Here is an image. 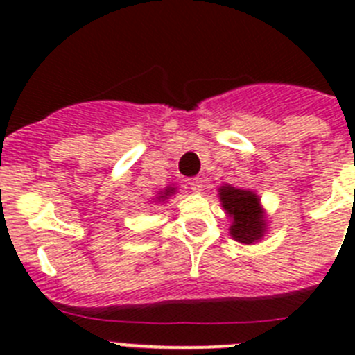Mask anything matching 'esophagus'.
Listing matches in <instances>:
<instances>
[{"instance_id": "1", "label": "esophagus", "mask_w": 355, "mask_h": 355, "mask_svg": "<svg viewBox=\"0 0 355 355\" xmlns=\"http://www.w3.org/2000/svg\"><path fill=\"white\" fill-rule=\"evenodd\" d=\"M189 185H191V189L194 192H200L204 187V180L202 178H191V180H189Z\"/></svg>"}]
</instances>
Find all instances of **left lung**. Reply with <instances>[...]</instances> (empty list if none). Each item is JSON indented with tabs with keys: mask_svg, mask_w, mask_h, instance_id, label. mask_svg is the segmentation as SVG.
Segmentation results:
<instances>
[{
	"mask_svg": "<svg viewBox=\"0 0 355 355\" xmlns=\"http://www.w3.org/2000/svg\"><path fill=\"white\" fill-rule=\"evenodd\" d=\"M218 198L232 221L228 230L234 241L249 245L263 241L268 232V218L256 192L223 184L218 189Z\"/></svg>",
	"mask_w": 355,
	"mask_h": 355,
	"instance_id": "left-lung-1",
	"label": "left lung"
}]
</instances>
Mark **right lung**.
<instances>
[{
	"label": "right lung",
	"instance_id": "add662e5",
	"mask_svg": "<svg viewBox=\"0 0 355 355\" xmlns=\"http://www.w3.org/2000/svg\"><path fill=\"white\" fill-rule=\"evenodd\" d=\"M175 192H177V187H164L163 191L157 192V198H155V200H157V202H166Z\"/></svg>",
	"mask_w": 355,
	"mask_h": 355
}]
</instances>
